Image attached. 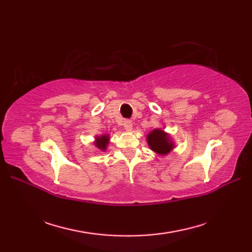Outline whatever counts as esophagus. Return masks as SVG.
Returning a JSON list of instances; mask_svg holds the SVG:
<instances>
[{"label": "esophagus", "instance_id": "esophagus-1", "mask_svg": "<svg viewBox=\"0 0 252 252\" xmlns=\"http://www.w3.org/2000/svg\"><path fill=\"white\" fill-rule=\"evenodd\" d=\"M123 129H125L126 131H132V129H133V123H132V121H130V120H126V121H125L123 122Z\"/></svg>", "mask_w": 252, "mask_h": 252}]
</instances>
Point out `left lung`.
Here are the masks:
<instances>
[{"label":"left lung","instance_id":"1","mask_svg":"<svg viewBox=\"0 0 252 252\" xmlns=\"http://www.w3.org/2000/svg\"><path fill=\"white\" fill-rule=\"evenodd\" d=\"M149 148L159 156H165L171 151H173L175 146L174 142L170 134L161 129H154L146 136Z\"/></svg>","mask_w":252,"mask_h":252}]
</instances>
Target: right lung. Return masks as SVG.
<instances>
[{
	"label": "right lung",
	"mask_w": 252,
	"mask_h": 252,
	"mask_svg": "<svg viewBox=\"0 0 252 252\" xmlns=\"http://www.w3.org/2000/svg\"><path fill=\"white\" fill-rule=\"evenodd\" d=\"M110 140L109 134H101V135H96L95 136V141H94V145L95 147L99 149L101 152H105L107 149V145H108Z\"/></svg>",
	"instance_id": "obj_1"
}]
</instances>
